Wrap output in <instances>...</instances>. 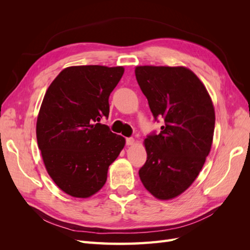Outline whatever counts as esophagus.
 Instances as JSON below:
<instances>
[{
	"instance_id": "esophagus-1",
	"label": "esophagus",
	"mask_w": 250,
	"mask_h": 250,
	"mask_svg": "<svg viewBox=\"0 0 250 250\" xmlns=\"http://www.w3.org/2000/svg\"><path fill=\"white\" fill-rule=\"evenodd\" d=\"M134 144V139L133 138H127L126 139V145L128 146H131Z\"/></svg>"
}]
</instances>
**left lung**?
Instances as JSON below:
<instances>
[{
    "mask_svg": "<svg viewBox=\"0 0 250 250\" xmlns=\"http://www.w3.org/2000/svg\"><path fill=\"white\" fill-rule=\"evenodd\" d=\"M134 72L154 119H164L161 132L144 141L147 161L139 175L157 199L175 198L194 183L209 153L214 105L203 83L185 66L142 65Z\"/></svg>",
    "mask_w": 250,
    "mask_h": 250,
    "instance_id": "left-lung-1",
    "label": "left lung"
}]
</instances>
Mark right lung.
I'll use <instances>...</instances> for the list:
<instances>
[{
  "mask_svg": "<svg viewBox=\"0 0 250 250\" xmlns=\"http://www.w3.org/2000/svg\"><path fill=\"white\" fill-rule=\"evenodd\" d=\"M123 74V66H69L43 97L37 144L50 177L73 197L87 198L99 191L125 146L123 137L99 123L108 118V98Z\"/></svg>",
  "mask_w": 250,
  "mask_h": 250,
  "instance_id": "right-lung-1",
  "label": "right lung"
}]
</instances>
